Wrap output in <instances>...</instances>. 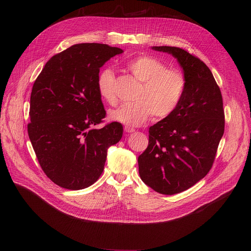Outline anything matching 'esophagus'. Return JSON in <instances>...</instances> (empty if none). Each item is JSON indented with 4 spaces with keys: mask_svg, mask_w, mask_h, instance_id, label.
I'll list each match as a JSON object with an SVG mask.
<instances>
[{
    "mask_svg": "<svg viewBox=\"0 0 251 251\" xmlns=\"http://www.w3.org/2000/svg\"><path fill=\"white\" fill-rule=\"evenodd\" d=\"M124 130H125L126 133H133V132H135V129H133V128H131V127H129V126H126V127L124 128Z\"/></svg>",
    "mask_w": 251,
    "mask_h": 251,
    "instance_id": "34e87169",
    "label": "esophagus"
}]
</instances>
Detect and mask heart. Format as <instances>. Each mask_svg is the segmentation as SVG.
<instances>
[{
	"label": "heart",
	"instance_id": "b5f03b06",
	"mask_svg": "<svg viewBox=\"0 0 251 251\" xmlns=\"http://www.w3.org/2000/svg\"><path fill=\"white\" fill-rule=\"evenodd\" d=\"M126 67L141 82V86L135 94V102L110 111L109 118L128 126H140L152 115L157 120L169 117L180 104L187 88V77L183 71L167 68L165 63L150 55L137 56L128 61ZM115 83L111 68L100 71L98 93L112 106L118 102Z\"/></svg>",
	"mask_w": 251,
	"mask_h": 251
}]
</instances>
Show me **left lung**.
<instances>
[{"instance_id":"left-lung-1","label":"left lung","mask_w":251,"mask_h":251,"mask_svg":"<svg viewBox=\"0 0 251 251\" xmlns=\"http://www.w3.org/2000/svg\"><path fill=\"white\" fill-rule=\"evenodd\" d=\"M176 57L187 77L176 110L149 129V144L138 158L139 175L163 195L182 193L206 176L225 132L221 89L210 69L197 56L176 47H153Z\"/></svg>"}]
</instances>
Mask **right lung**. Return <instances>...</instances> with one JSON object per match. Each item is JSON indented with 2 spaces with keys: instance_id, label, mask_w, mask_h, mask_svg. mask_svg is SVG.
<instances>
[{
  "instance_id": "add662e5",
  "label": "right lung",
  "mask_w": 251,
  "mask_h": 251,
  "mask_svg": "<svg viewBox=\"0 0 251 251\" xmlns=\"http://www.w3.org/2000/svg\"><path fill=\"white\" fill-rule=\"evenodd\" d=\"M119 48L78 44L53 55L35 79L27 133L49 178L67 190H82L101 176L107 149L123 135L119 122L95 128L106 111L97 89L100 67Z\"/></svg>"
}]
</instances>
